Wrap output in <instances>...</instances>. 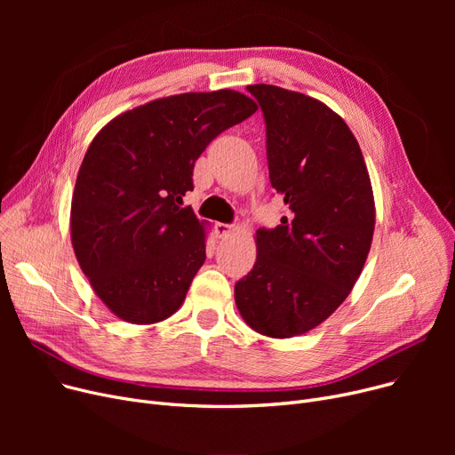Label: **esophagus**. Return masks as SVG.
<instances>
[{
    "mask_svg": "<svg viewBox=\"0 0 455 455\" xmlns=\"http://www.w3.org/2000/svg\"><path fill=\"white\" fill-rule=\"evenodd\" d=\"M213 228H215V234H218V237H227L234 230V227L227 225V223H215Z\"/></svg>",
    "mask_w": 455,
    "mask_h": 455,
    "instance_id": "obj_1",
    "label": "esophagus"
}]
</instances>
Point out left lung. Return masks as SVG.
<instances>
[{
    "instance_id": "left-lung-1",
    "label": "left lung",
    "mask_w": 455,
    "mask_h": 455,
    "mask_svg": "<svg viewBox=\"0 0 455 455\" xmlns=\"http://www.w3.org/2000/svg\"><path fill=\"white\" fill-rule=\"evenodd\" d=\"M247 90L266 117L271 186L290 212L256 230V264L234 297L252 330L285 339L319 326L352 291L372 243L374 196L341 116L300 92Z\"/></svg>"
}]
</instances>
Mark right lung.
<instances>
[{"label":"right lung","instance_id":"1","mask_svg":"<svg viewBox=\"0 0 455 455\" xmlns=\"http://www.w3.org/2000/svg\"><path fill=\"white\" fill-rule=\"evenodd\" d=\"M258 110L235 90L188 92L116 116L83 158L71 245L110 312L132 324L173 315L206 259V225L189 206L208 143Z\"/></svg>","mask_w":455,"mask_h":455}]
</instances>
